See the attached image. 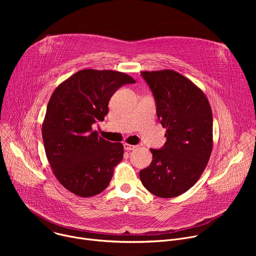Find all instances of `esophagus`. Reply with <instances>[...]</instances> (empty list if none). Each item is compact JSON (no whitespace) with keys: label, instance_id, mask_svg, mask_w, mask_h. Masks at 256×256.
I'll use <instances>...</instances> for the list:
<instances>
[{"label":"esophagus","instance_id":"1","mask_svg":"<svg viewBox=\"0 0 256 256\" xmlns=\"http://www.w3.org/2000/svg\"><path fill=\"white\" fill-rule=\"evenodd\" d=\"M124 150H126V151H132V150H134V149L136 148V146L130 144H128V142H124Z\"/></svg>","mask_w":256,"mask_h":256}]
</instances>
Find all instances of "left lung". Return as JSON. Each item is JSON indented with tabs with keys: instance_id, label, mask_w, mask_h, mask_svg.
Here are the masks:
<instances>
[{
	"instance_id": "obj_1",
	"label": "left lung",
	"mask_w": 256,
	"mask_h": 256,
	"mask_svg": "<svg viewBox=\"0 0 256 256\" xmlns=\"http://www.w3.org/2000/svg\"><path fill=\"white\" fill-rule=\"evenodd\" d=\"M140 75L153 92L167 140L162 149H150L153 160L140 171V179L151 194L175 198L196 184L210 160L212 108L202 90L175 70H142Z\"/></svg>"
}]
</instances>
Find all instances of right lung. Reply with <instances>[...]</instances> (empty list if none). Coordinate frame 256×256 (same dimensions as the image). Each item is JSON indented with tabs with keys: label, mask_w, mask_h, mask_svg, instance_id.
<instances>
[{
	"label": "right lung",
	"mask_w": 256,
	"mask_h": 256,
	"mask_svg": "<svg viewBox=\"0 0 256 256\" xmlns=\"http://www.w3.org/2000/svg\"><path fill=\"white\" fill-rule=\"evenodd\" d=\"M132 83L122 72L85 68L54 91L42 122L44 150L56 178L72 194L94 196L110 182L124 146L99 136L92 124L104 120L114 92Z\"/></svg>",
	"instance_id": "add662e5"
}]
</instances>
